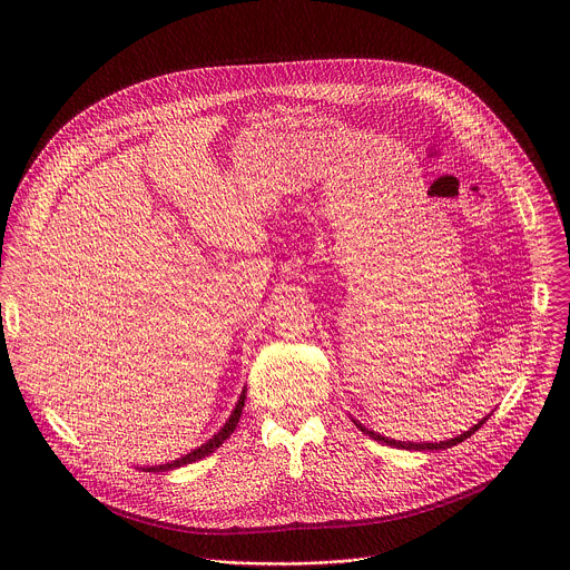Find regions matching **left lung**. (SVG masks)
<instances>
[{"instance_id": "obj_1", "label": "left lung", "mask_w": 570, "mask_h": 570, "mask_svg": "<svg viewBox=\"0 0 570 570\" xmlns=\"http://www.w3.org/2000/svg\"><path fill=\"white\" fill-rule=\"evenodd\" d=\"M487 422V417L482 420V422H478L473 429H469L466 433H462L460 438H453V440H446V442H435V444H413V442H396V440H390V438H383V435H379V433H374V431H370V429H365L363 424H358V422H354L365 435H370L372 440H376V442H381V444H387V446H394V449H405V451H438V449H451V446H455V444H460V442H464L466 438H471L482 424Z\"/></svg>"}]
</instances>
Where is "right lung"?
Masks as SVG:
<instances>
[{
	"label": "right lung",
	"instance_id": "obj_1",
	"mask_svg": "<svg viewBox=\"0 0 570 570\" xmlns=\"http://www.w3.org/2000/svg\"><path fill=\"white\" fill-rule=\"evenodd\" d=\"M243 403H246V392H243L240 396H238V403H236V409H234V413L229 415V420H227V424L207 442V444H203V446H198L196 451H191V453H187L185 458H178V460H174V462H169V464H159V466H150L148 471H169V469H178V466H183V464H191V462H196V460H203L205 455H209V453H214L232 433H234V429H236V424H238V420H240V411H243Z\"/></svg>",
	"mask_w": 570,
	"mask_h": 570
}]
</instances>
